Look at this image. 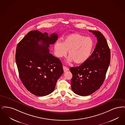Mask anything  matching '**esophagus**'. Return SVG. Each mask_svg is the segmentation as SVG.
Returning a JSON list of instances; mask_svg holds the SVG:
<instances>
[{
	"label": "esophagus",
	"instance_id": "1",
	"mask_svg": "<svg viewBox=\"0 0 125 125\" xmlns=\"http://www.w3.org/2000/svg\"><path fill=\"white\" fill-rule=\"evenodd\" d=\"M63 71H64V72H67V71H68L69 70V68L68 67H65V66H63Z\"/></svg>",
	"mask_w": 125,
	"mask_h": 125
}]
</instances>
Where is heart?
<instances>
[{"instance_id":"b5f03b06","label":"heart","mask_w":125,"mask_h":125,"mask_svg":"<svg viewBox=\"0 0 125 125\" xmlns=\"http://www.w3.org/2000/svg\"><path fill=\"white\" fill-rule=\"evenodd\" d=\"M93 46L94 43L91 38L75 33L65 37L62 42H56L54 49V54L57 57L65 56L68 51V61L81 64L90 58Z\"/></svg>"}]
</instances>
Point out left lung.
I'll return each instance as SVG.
<instances>
[{"instance_id": "1", "label": "left lung", "mask_w": 125, "mask_h": 125, "mask_svg": "<svg viewBox=\"0 0 125 125\" xmlns=\"http://www.w3.org/2000/svg\"><path fill=\"white\" fill-rule=\"evenodd\" d=\"M98 42L90 58L79 66L71 67V86L76 94L86 96L95 92L103 83L110 63L111 52L105 38L99 31L89 30Z\"/></svg>"}]
</instances>
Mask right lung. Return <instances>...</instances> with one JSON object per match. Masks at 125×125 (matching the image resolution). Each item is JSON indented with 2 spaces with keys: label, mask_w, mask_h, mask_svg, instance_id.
<instances>
[{
  "label": "right lung",
  "mask_w": 125,
  "mask_h": 125,
  "mask_svg": "<svg viewBox=\"0 0 125 125\" xmlns=\"http://www.w3.org/2000/svg\"><path fill=\"white\" fill-rule=\"evenodd\" d=\"M58 35L38 30L31 31L18 44L15 60L19 76L24 86L34 95L45 96L54 91L63 74L62 63L49 53L50 45Z\"/></svg>",
  "instance_id": "right-lung-1"
}]
</instances>
